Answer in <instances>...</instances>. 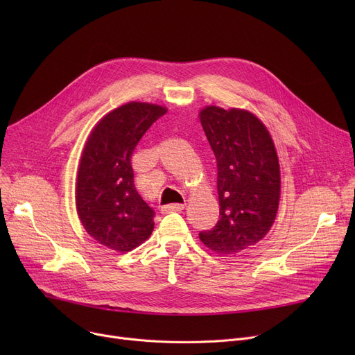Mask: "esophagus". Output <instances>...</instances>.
Listing matches in <instances>:
<instances>
[{
	"mask_svg": "<svg viewBox=\"0 0 355 355\" xmlns=\"http://www.w3.org/2000/svg\"><path fill=\"white\" fill-rule=\"evenodd\" d=\"M184 210V204H168V206L161 207L162 214H170L175 211H182Z\"/></svg>",
	"mask_w": 355,
	"mask_h": 355,
	"instance_id": "34e87169",
	"label": "esophagus"
}]
</instances>
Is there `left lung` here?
<instances>
[{"label": "left lung", "instance_id": "8db88e82", "mask_svg": "<svg viewBox=\"0 0 355 355\" xmlns=\"http://www.w3.org/2000/svg\"><path fill=\"white\" fill-rule=\"evenodd\" d=\"M200 121L217 162L220 220L200 240L217 253L248 249L270 230L281 197V171L265 125L240 109L207 106Z\"/></svg>", "mask_w": 355, "mask_h": 355}]
</instances>
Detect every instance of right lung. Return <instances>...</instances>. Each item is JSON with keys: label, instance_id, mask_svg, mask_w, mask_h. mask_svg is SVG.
Segmentation results:
<instances>
[{"label": "right lung", "instance_id": "add662e5", "mask_svg": "<svg viewBox=\"0 0 355 355\" xmlns=\"http://www.w3.org/2000/svg\"><path fill=\"white\" fill-rule=\"evenodd\" d=\"M165 114L158 105L126 103L95 126L83 149L78 214L86 232L112 250L130 252L154 230L155 211L135 189L130 158L149 126Z\"/></svg>", "mask_w": 355, "mask_h": 355}]
</instances>
